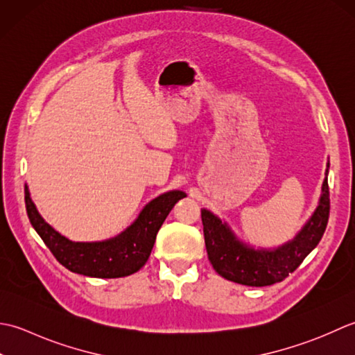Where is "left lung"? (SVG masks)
I'll list each match as a JSON object with an SVG mask.
<instances>
[{"mask_svg":"<svg viewBox=\"0 0 355 355\" xmlns=\"http://www.w3.org/2000/svg\"><path fill=\"white\" fill-rule=\"evenodd\" d=\"M329 167V165H328ZM202 225L208 260L219 276L247 286H268L299 268L327 230L329 187L324 178L320 204L300 233L276 250H252L237 241L231 230L208 209H202Z\"/></svg>","mask_w":355,"mask_h":355,"instance_id":"1","label":"left lung"}]
</instances>
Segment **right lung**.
<instances>
[{
	"label": "right lung",
	"mask_w": 355,
	"mask_h": 355,
	"mask_svg": "<svg viewBox=\"0 0 355 355\" xmlns=\"http://www.w3.org/2000/svg\"><path fill=\"white\" fill-rule=\"evenodd\" d=\"M24 200L28 220L55 259L71 272L89 277L116 279L139 271L150 257L159 228L184 191H168L151 200L132 227L104 242H71L41 218L26 187Z\"/></svg>",
	"instance_id": "obj_1"
}]
</instances>
